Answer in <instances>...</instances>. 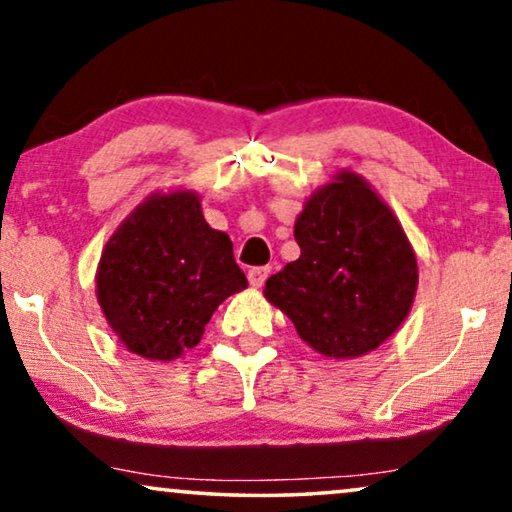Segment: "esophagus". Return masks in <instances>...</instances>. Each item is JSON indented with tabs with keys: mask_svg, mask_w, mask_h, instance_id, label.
<instances>
[{
	"mask_svg": "<svg viewBox=\"0 0 512 512\" xmlns=\"http://www.w3.org/2000/svg\"><path fill=\"white\" fill-rule=\"evenodd\" d=\"M268 275H270V268H268V265H263V268H251L247 277H249V284L256 286V289H258V286L265 284Z\"/></svg>",
	"mask_w": 512,
	"mask_h": 512,
	"instance_id": "34e87169",
	"label": "esophagus"
}]
</instances>
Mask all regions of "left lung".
Segmentation results:
<instances>
[{"mask_svg": "<svg viewBox=\"0 0 512 512\" xmlns=\"http://www.w3.org/2000/svg\"><path fill=\"white\" fill-rule=\"evenodd\" d=\"M300 258L265 282V298L319 354L373 352L408 317L417 258L401 223L366 179L340 172L312 193L293 228Z\"/></svg>", "mask_w": 512, "mask_h": 512, "instance_id": "1", "label": "left lung"}]
</instances>
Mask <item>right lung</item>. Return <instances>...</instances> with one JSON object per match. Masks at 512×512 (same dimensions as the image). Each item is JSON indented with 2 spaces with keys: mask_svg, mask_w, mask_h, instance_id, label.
<instances>
[{
  "mask_svg": "<svg viewBox=\"0 0 512 512\" xmlns=\"http://www.w3.org/2000/svg\"><path fill=\"white\" fill-rule=\"evenodd\" d=\"M95 279L118 340L151 361L193 349L216 307L247 289L233 242L209 228L193 191L146 198L109 237Z\"/></svg>",
  "mask_w": 512,
  "mask_h": 512,
  "instance_id": "right-lung-1",
  "label": "right lung"
}]
</instances>
